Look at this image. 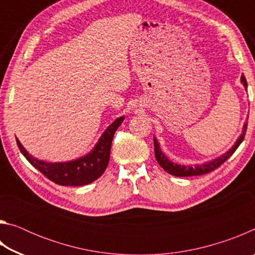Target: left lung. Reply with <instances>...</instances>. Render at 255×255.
Returning <instances> with one entry per match:
<instances>
[{"mask_svg":"<svg viewBox=\"0 0 255 255\" xmlns=\"http://www.w3.org/2000/svg\"><path fill=\"white\" fill-rule=\"evenodd\" d=\"M241 83L243 84L245 91H247L248 83L243 74L241 76ZM247 129H248V123H245L243 128H242L241 135L236 139L234 145H233L231 148H228L227 152L219 155V156L215 157L214 159H210V161H207L202 164H197V165H184V164H178V163L172 162L171 159L163 153L161 146H159V141L157 140V138L154 136L155 157H156V161L158 162L159 165H161L163 169L167 172V173H170L174 176H192V175H201V174L209 173V172L214 171L215 169H217V167L221 166L224 162L227 161V158H230L232 156L233 153L235 152L237 147L241 145L242 141H243L245 132H247Z\"/></svg>","mask_w":255,"mask_h":255,"instance_id":"8db88e82","label":"left lung"}]
</instances>
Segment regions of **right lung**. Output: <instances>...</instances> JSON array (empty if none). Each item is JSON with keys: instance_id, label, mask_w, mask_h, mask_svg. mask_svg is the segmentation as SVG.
Returning <instances> with one entry per match:
<instances>
[{"instance_id": "1", "label": "right lung", "mask_w": 255, "mask_h": 255, "mask_svg": "<svg viewBox=\"0 0 255 255\" xmlns=\"http://www.w3.org/2000/svg\"><path fill=\"white\" fill-rule=\"evenodd\" d=\"M125 120V116L118 117L107 127L94 147L81 157L66 162H46L32 156L16 138L20 152L28 162L46 178L59 185H85L96 181L106 171L110 159L112 138L116 130Z\"/></svg>"}]
</instances>
